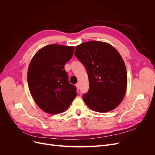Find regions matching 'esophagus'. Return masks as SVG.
<instances>
[{
  "instance_id": "obj_1",
  "label": "esophagus",
  "mask_w": 155,
  "mask_h": 155,
  "mask_svg": "<svg viewBox=\"0 0 155 155\" xmlns=\"http://www.w3.org/2000/svg\"><path fill=\"white\" fill-rule=\"evenodd\" d=\"M76 88H77L78 90H79V83H77L76 85Z\"/></svg>"
}]
</instances>
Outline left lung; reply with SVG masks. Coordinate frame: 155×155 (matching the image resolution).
Wrapping results in <instances>:
<instances>
[{
	"mask_svg": "<svg viewBox=\"0 0 155 155\" xmlns=\"http://www.w3.org/2000/svg\"><path fill=\"white\" fill-rule=\"evenodd\" d=\"M76 57L85 66L89 90L83 99L92 110L107 112L123 100L127 85L124 60L114 47L105 42L92 41L76 46Z\"/></svg>",
	"mask_w": 155,
	"mask_h": 155,
	"instance_id": "1",
	"label": "left lung"
}]
</instances>
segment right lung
Wrapping results in <instances>:
<instances>
[{
	"mask_svg": "<svg viewBox=\"0 0 155 155\" xmlns=\"http://www.w3.org/2000/svg\"><path fill=\"white\" fill-rule=\"evenodd\" d=\"M74 46L50 45L33 57L27 79L31 96L45 112L56 114L66 110L77 96L70 84L64 65L72 58Z\"/></svg>",
	"mask_w": 155,
	"mask_h": 155,
	"instance_id": "obj_1",
	"label": "right lung"
}]
</instances>
